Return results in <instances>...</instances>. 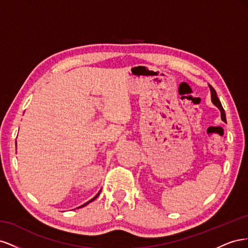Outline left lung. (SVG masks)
Segmentation results:
<instances>
[{
    "label": "left lung",
    "instance_id": "obj_1",
    "mask_svg": "<svg viewBox=\"0 0 248 248\" xmlns=\"http://www.w3.org/2000/svg\"><path fill=\"white\" fill-rule=\"evenodd\" d=\"M210 90H211V100H212L213 104H214L215 107H217V108H219L220 115H221V120H222L223 122L227 123L226 112H224V109H223V108H222V106H221V103H220V101H219V99H218V97H217V95H216V91H215L214 88H213L212 86H210Z\"/></svg>",
    "mask_w": 248,
    "mask_h": 248
}]
</instances>
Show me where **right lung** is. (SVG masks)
<instances>
[{"mask_svg": "<svg viewBox=\"0 0 248 248\" xmlns=\"http://www.w3.org/2000/svg\"><path fill=\"white\" fill-rule=\"evenodd\" d=\"M99 193H100V191H99V192H98V193H97V194H96V196H95V197H94V198H93V199H92V200H90V201H89V202H86V204H84V205H81V206H80V207H78V208H81V207H84V206H86V205H88V204H89V202H93V201H94V200H95V199H96V198H97V197H98V196H99Z\"/></svg>", "mask_w": 248, "mask_h": 248, "instance_id": "right-lung-1", "label": "right lung"}]
</instances>
